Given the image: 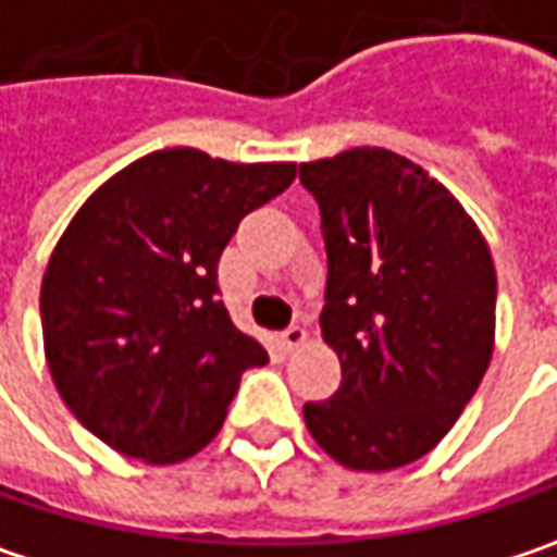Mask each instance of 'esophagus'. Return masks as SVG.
Masks as SVG:
<instances>
[{"label": "esophagus", "instance_id": "obj_1", "mask_svg": "<svg viewBox=\"0 0 557 557\" xmlns=\"http://www.w3.org/2000/svg\"><path fill=\"white\" fill-rule=\"evenodd\" d=\"M307 330H304V326H292V330H285V333H282V342H285V348H288V351H298V348H304V345H307Z\"/></svg>", "mask_w": 557, "mask_h": 557}]
</instances>
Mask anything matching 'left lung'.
<instances>
[{
	"instance_id": "obj_1",
	"label": "left lung",
	"mask_w": 557,
	"mask_h": 557,
	"mask_svg": "<svg viewBox=\"0 0 557 557\" xmlns=\"http://www.w3.org/2000/svg\"><path fill=\"white\" fill-rule=\"evenodd\" d=\"M326 240L323 342L342 383L307 403L310 437L338 466L389 472L431 454L495 351L492 250L459 199L416 161L348 148L300 164Z\"/></svg>"
}]
</instances>
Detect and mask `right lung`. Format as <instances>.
<instances>
[{
    "mask_svg": "<svg viewBox=\"0 0 557 557\" xmlns=\"http://www.w3.org/2000/svg\"><path fill=\"white\" fill-rule=\"evenodd\" d=\"M295 177L292 161L161 148L65 224L40 282L44 355L62 403L107 447L174 466L215 441L240 374L269 361L219 300V257Z\"/></svg>",
    "mask_w": 557,
    "mask_h": 557,
    "instance_id": "obj_1",
    "label": "right lung"
}]
</instances>
